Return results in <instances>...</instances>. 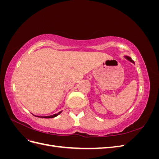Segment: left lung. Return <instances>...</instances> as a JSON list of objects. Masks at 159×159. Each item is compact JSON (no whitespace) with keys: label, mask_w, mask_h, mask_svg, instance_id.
<instances>
[{"label":"left lung","mask_w":159,"mask_h":159,"mask_svg":"<svg viewBox=\"0 0 159 159\" xmlns=\"http://www.w3.org/2000/svg\"><path fill=\"white\" fill-rule=\"evenodd\" d=\"M125 58L127 59V60H129L130 61H131L132 63H133V64H134V61L131 58V57H130L129 56H125Z\"/></svg>","instance_id":"obj_1"}]
</instances>
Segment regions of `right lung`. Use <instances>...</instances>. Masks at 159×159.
I'll use <instances>...</instances> for the list:
<instances>
[{"mask_svg": "<svg viewBox=\"0 0 159 159\" xmlns=\"http://www.w3.org/2000/svg\"><path fill=\"white\" fill-rule=\"evenodd\" d=\"M61 112H62V111H60V112H58L57 113L54 114V115H49V116L40 117V116H36V115H35V116H36V117H42V118H54V117H56V116H57V115H60Z\"/></svg>", "mask_w": 159, "mask_h": 159, "instance_id": "add662e5", "label": "right lung"}]
</instances>
